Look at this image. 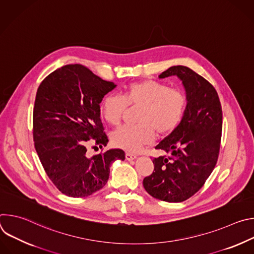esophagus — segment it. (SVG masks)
I'll use <instances>...</instances> for the list:
<instances>
[{
	"label": "esophagus",
	"instance_id": "esophagus-1",
	"mask_svg": "<svg viewBox=\"0 0 254 254\" xmlns=\"http://www.w3.org/2000/svg\"><path fill=\"white\" fill-rule=\"evenodd\" d=\"M126 159H127V161L134 160V159H136V155L131 154V153H127V154H126Z\"/></svg>",
	"mask_w": 254,
	"mask_h": 254
}]
</instances>
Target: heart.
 I'll return each mask as SVG.
<instances>
[{"label":"heart","mask_w":254,"mask_h":254,"mask_svg":"<svg viewBox=\"0 0 254 254\" xmlns=\"http://www.w3.org/2000/svg\"><path fill=\"white\" fill-rule=\"evenodd\" d=\"M127 105L141 106L136 116L138 124L120 127L113 133L112 141L118 148L135 152L152 143L156 133L165 136L179 127L186 114L188 98L183 90L147 79L127 86L123 97L105 95L100 101L99 111L108 124L118 126Z\"/></svg>","instance_id":"b5f03b06"}]
</instances>
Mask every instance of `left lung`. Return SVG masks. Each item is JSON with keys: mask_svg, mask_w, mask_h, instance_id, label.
<instances>
[{"mask_svg": "<svg viewBox=\"0 0 254 254\" xmlns=\"http://www.w3.org/2000/svg\"><path fill=\"white\" fill-rule=\"evenodd\" d=\"M169 76L182 81L187 111L179 127L156 146L170 156L153 160L154 172L143 179L142 185L154 198L177 203L197 193L215 168L220 150L222 108L213 85L189 67L172 66L159 78Z\"/></svg>", "mask_w": 254, "mask_h": 254, "instance_id": "obj_1", "label": "left lung"}]
</instances>
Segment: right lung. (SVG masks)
<instances>
[{
	"label": "right lung",
	"mask_w": 254,
	"mask_h": 254,
	"mask_svg": "<svg viewBox=\"0 0 254 254\" xmlns=\"http://www.w3.org/2000/svg\"><path fill=\"white\" fill-rule=\"evenodd\" d=\"M116 86L81 64H69L53 71L38 87L33 111L35 149L49 179L69 197H87L103 188L111 165L125 160L120 149L86 155L89 141L99 148L108 141L99 103Z\"/></svg>",
	"instance_id": "add662e5"
}]
</instances>
